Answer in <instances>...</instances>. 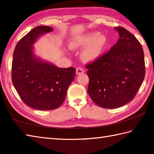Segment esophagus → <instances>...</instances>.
Here are the masks:
<instances>
[{
  "label": "esophagus",
  "mask_w": 154,
  "mask_h": 154,
  "mask_svg": "<svg viewBox=\"0 0 154 154\" xmlns=\"http://www.w3.org/2000/svg\"><path fill=\"white\" fill-rule=\"evenodd\" d=\"M84 72V70H83L82 67H78L76 69V73L77 75L83 74Z\"/></svg>",
  "instance_id": "esophagus-1"
}]
</instances>
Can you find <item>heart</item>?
<instances>
[{
    "instance_id": "heart-1",
    "label": "heart",
    "mask_w": 154,
    "mask_h": 154,
    "mask_svg": "<svg viewBox=\"0 0 154 154\" xmlns=\"http://www.w3.org/2000/svg\"><path fill=\"white\" fill-rule=\"evenodd\" d=\"M106 43L107 38L105 35L93 32L74 36L70 40L69 47L72 50L85 47L82 53L83 60L92 62L100 56Z\"/></svg>"
}]
</instances>
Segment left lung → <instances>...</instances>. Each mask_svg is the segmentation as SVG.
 <instances>
[{
	"label": "left lung",
	"instance_id": "8db88e82",
	"mask_svg": "<svg viewBox=\"0 0 154 154\" xmlns=\"http://www.w3.org/2000/svg\"><path fill=\"white\" fill-rule=\"evenodd\" d=\"M119 38L108 52L85 65L88 92L96 105L116 109L136 95L145 75L144 52L137 38L122 27L115 28Z\"/></svg>",
	"mask_w": 154,
	"mask_h": 154
}]
</instances>
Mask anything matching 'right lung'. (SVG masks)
Here are the masks:
<instances>
[{
  "instance_id": "obj_1",
  "label": "right lung",
  "mask_w": 154,
  "mask_h": 154,
  "mask_svg": "<svg viewBox=\"0 0 154 154\" xmlns=\"http://www.w3.org/2000/svg\"><path fill=\"white\" fill-rule=\"evenodd\" d=\"M52 30L45 26L33 28L17 43L13 55V84L23 102L38 110H53L64 103L76 71L43 61L34 54L35 41Z\"/></svg>"
}]
</instances>
